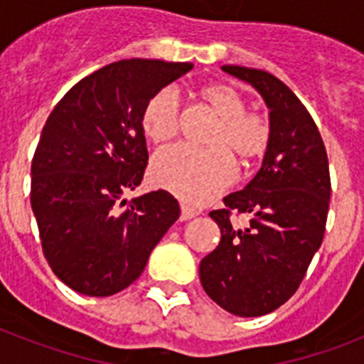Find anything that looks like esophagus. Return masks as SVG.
Masks as SVG:
<instances>
[{
  "label": "esophagus",
  "instance_id": "obj_1",
  "mask_svg": "<svg viewBox=\"0 0 364 364\" xmlns=\"http://www.w3.org/2000/svg\"><path fill=\"white\" fill-rule=\"evenodd\" d=\"M197 217V211L186 204H180V220H189V218Z\"/></svg>",
  "mask_w": 364,
  "mask_h": 364
}]
</instances>
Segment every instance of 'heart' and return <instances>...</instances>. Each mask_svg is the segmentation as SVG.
Here are the masks:
<instances>
[{"instance_id":"heart-1","label":"heart","mask_w":364,"mask_h":364,"mask_svg":"<svg viewBox=\"0 0 364 364\" xmlns=\"http://www.w3.org/2000/svg\"><path fill=\"white\" fill-rule=\"evenodd\" d=\"M200 98L215 117L220 118L211 134V151L176 146L160 151L151 164L154 186L173 193L189 204H205L226 191L237 178V162L250 164L264 156L272 142V124L262 112L246 111L247 100L230 83H211ZM182 102L175 87L154 92L142 112L146 136L154 144H166L178 134Z\"/></svg>"}]
</instances>
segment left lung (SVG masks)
I'll use <instances>...</instances> for the list:
<instances>
[{"instance_id":"8db88e82","label":"left lung","mask_w":364,"mask_h":364,"mask_svg":"<svg viewBox=\"0 0 364 364\" xmlns=\"http://www.w3.org/2000/svg\"><path fill=\"white\" fill-rule=\"evenodd\" d=\"M222 69L252 83L269 107L272 142L255 178L224 198L210 217L220 228L217 250L200 260L205 294L239 317L277 310L297 291L319 250L330 205V169L308 109L273 74L240 65ZM247 214L237 228L230 215Z\"/></svg>"}]
</instances>
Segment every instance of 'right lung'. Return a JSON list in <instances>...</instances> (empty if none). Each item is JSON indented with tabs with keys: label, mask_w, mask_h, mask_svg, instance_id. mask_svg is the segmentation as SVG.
I'll return each instance as SVG.
<instances>
[{
	"label": "right lung",
	"mask_w": 364,
	"mask_h": 364,
	"mask_svg": "<svg viewBox=\"0 0 364 364\" xmlns=\"http://www.w3.org/2000/svg\"><path fill=\"white\" fill-rule=\"evenodd\" d=\"M193 63L120 60L80 80L58 102L31 166V205L50 269L69 288L107 297L133 284L180 217L164 189L133 200L147 167L142 112Z\"/></svg>",
	"instance_id": "right-lung-1"
}]
</instances>
